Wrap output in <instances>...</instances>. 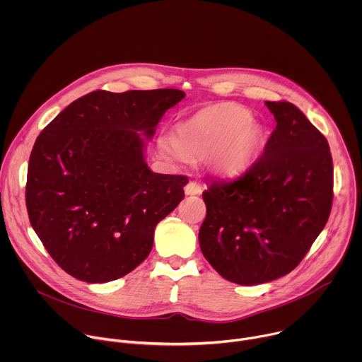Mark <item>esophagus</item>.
<instances>
[{
    "mask_svg": "<svg viewBox=\"0 0 362 362\" xmlns=\"http://www.w3.org/2000/svg\"><path fill=\"white\" fill-rule=\"evenodd\" d=\"M185 193L186 194H200L202 193V185L197 182H189L185 186Z\"/></svg>",
    "mask_w": 362,
    "mask_h": 362,
    "instance_id": "esophagus-1",
    "label": "esophagus"
}]
</instances>
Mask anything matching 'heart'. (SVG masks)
Returning a JSON list of instances; mask_svg holds the SVG:
<instances>
[{"instance_id": "obj_1", "label": "heart", "mask_w": 362, "mask_h": 362, "mask_svg": "<svg viewBox=\"0 0 362 362\" xmlns=\"http://www.w3.org/2000/svg\"><path fill=\"white\" fill-rule=\"evenodd\" d=\"M265 141L264 127L252 120L249 110L221 103L204 107L176 127V134L159 140V148L175 162L204 156L221 175H238L247 169Z\"/></svg>"}]
</instances>
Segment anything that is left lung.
Listing matches in <instances>:
<instances>
[{
	"instance_id": "obj_1",
	"label": "left lung",
	"mask_w": 362,
	"mask_h": 362,
	"mask_svg": "<svg viewBox=\"0 0 362 362\" xmlns=\"http://www.w3.org/2000/svg\"><path fill=\"white\" fill-rule=\"evenodd\" d=\"M276 129L239 177L203 192V256L225 279L257 285L293 271L322 232L334 197L325 136L289 101H267Z\"/></svg>"
}]
</instances>
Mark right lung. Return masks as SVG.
<instances>
[{
  "label": "right lung",
  "instance_id": "obj_1",
  "mask_svg": "<svg viewBox=\"0 0 362 362\" xmlns=\"http://www.w3.org/2000/svg\"><path fill=\"white\" fill-rule=\"evenodd\" d=\"M182 90L91 91L37 137L25 203L30 223L56 264L76 279H119L148 256L156 225L185 197L187 176L153 173L151 139Z\"/></svg>",
  "mask_w": 362,
  "mask_h": 362
}]
</instances>
